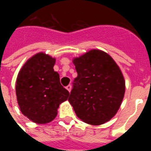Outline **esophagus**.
Instances as JSON below:
<instances>
[{
  "mask_svg": "<svg viewBox=\"0 0 151 151\" xmlns=\"http://www.w3.org/2000/svg\"><path fill=\"white\" fill-rule=\"evenodd\" d=\"M65 88L67 89L68 91H69V92H70V91H71V89H72V86H71V85H68V86H66Z\"/></svg>",
  "mask_w": 151,
  "mask_h": 151,
  "instance_id": "34e87169",
  "label": "esophagus"
}]
</instances>
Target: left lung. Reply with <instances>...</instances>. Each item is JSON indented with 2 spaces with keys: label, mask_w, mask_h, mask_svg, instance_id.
Returning <instances> with one entry per match:
<instances>
[{
  "label": "left lung",
  "mask_w": 151,
  "mask_h": 151,
  "mask_svg": "<svg viewBox=\"0 0 151 151\" xmlns=\"http://www.w3.org/2000/svg\"><path fill=\"white\" fill-rule=\"evenodd\" d=\"M73 63L78 77L68 100L77 116L93 125L110 120L119 110L125 91L119 66L108 53L98 49L76 57Z\"/></svg>",
  "instance_id": "left-lung-1"
}]
</instances>
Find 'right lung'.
<instances>
[{
  "instance_id": "1",
  "label": "right lung",
  "mask_w": 151,
  "mask_h": 151,
  "mask_svg": "<svg viewBox=\"0 0 151 151\" xmlns=\"http://www.w3.org/2000/svg\"><path fill=\"white\" fill-rule=\"evenodd\" d=\"M56 59L43 52L35 54L25 63L16 81V95L22 113L37 124L55 119L59 105L69 93L54 71Z\"/></svg>"
}]
</instances>
